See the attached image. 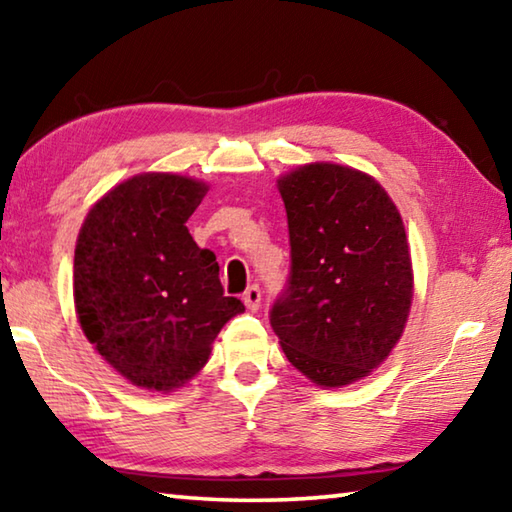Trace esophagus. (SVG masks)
Returning <instances> with one entry per match:
<instances>
[{
    "label": "esophagus",
    "instance_id": "1",
    "mask_svg": "<svg viewBox=\"0 0 512 512\" xmlns=\"http://www.w3.org/2000/svg\"><path fill=\"white\" fill-rule=\"evenodd\" d=\"M259 302H262V291H259L257 284H250V287L244 291V305L250 311H257Z\"/></svg>",
    "mask_w": 512,
    "mask_h": 512
}]
</instances>
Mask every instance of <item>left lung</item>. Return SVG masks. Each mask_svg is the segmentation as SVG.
<instances>
[{
	"label": "left lung",
	"mask_w": 512,
	"mask_h": 512,
	"mask_svg": "<svg viewBox=\"0 0 512 512\" xmlns=\"http://www.w3.org/2000/svg\"><path fill=\"white\" fill-rule=\"evenodd\" d=\"M291 271L271 327L291 366L339 388L366 377L404 332L413 271L402 216L375 178L314 162L277 180Z\"/></svg>",
	"instance_id": "1"
}]
</instances>
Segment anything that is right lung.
<instances>
[{"label": "right lung", "mask_w": 512, "mask_h": 512, "mask_svg": "<svg viewBox=\"0 0 512 512\" xmlns=\"http://www.w3.org/2000/svg\"><path fill=\"white\" fill-rule=\"evenodd\" d=\"M207 185L140 173L85 216L74 250V302L97 352L131 384L169 393L210 359L212 341L244 302L223 296L219 262L187 219Z\"/></svg>", "instance_id": "1"}]
</instances>
